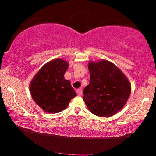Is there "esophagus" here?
<instances>
[{"label": "esophagus", "instance_id": "obj_1", "mask_svg": "<svg viewBox=\"0 0 156 156\" xmlns=\"http://www.w3.org/2000/svg\"><path fill=\"white\" fill-rule=\"evenodd\" d=\"M76 93H77L78 96H80V95H82V94H83V91H82V89H77V90H76Z\"/></svg>", "mask_w": 156, "mask_h": 156}]
</instances>
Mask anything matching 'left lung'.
Instances as JSON below:
<instances>
[{
  "instance_id": "left-lung-1",
  "label": "left lung",
  "mask_w": 156,
  "mask_h": 156,
  "mask_svg": "<svg viewBox=\"0 0 156 156\" xmlns=\"http://www.w3.org/2000/svg\"><path fill=\"white\" fill-rule=\"evenodd\" d=\"M90 81L83 91L88 109L97 116L110 117L122 109L131 91L128 78L106 60L88 63Z\"/></svg>"
}]
</instances>
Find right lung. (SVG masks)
<instances>
[{"instance_id":"1","label":"right lung","mask_w":156,"mask_h":156,"mask_svg":"<svg viewBox=\"0 0 156 156\" xmlns=\"http://www.w3.org/2000/svg\"><path fill=\"white\" fill-rule=\"evenodd\" d=\"M69 63L62 58L47 62L36 73L30 85L31 96L44 112L56 113L64 110L76 94L64 77Z\"/></svg>"}]
</instances>
